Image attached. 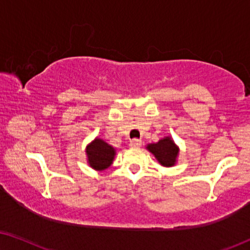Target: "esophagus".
<instances>
[{"label": "esophagus", "mask_w": 250, "mask_h": 250, "mask_svg": "<svg viewBox=\"0 0 250 250\" xmlns=\"http://www.w3.org/2000/svg\"><path fill=\"white\" fill-rule=\"evenodd\" d=\"M129 146H142V141L141 140H138V139H133L129 141Z\"/></svg>", "instance_id": "34e87169"}]
</instances>
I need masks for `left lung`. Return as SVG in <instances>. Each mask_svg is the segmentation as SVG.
<instances>
[{
  "label": "left lung",
  "instance_id": "left-lung-1",
  "mask_svg": "<svg viewBox=\"0 0 250 250\" xmlns=\"http://www.w3.org/2000/svg\"><path fill=\"white\" fill-rule=\"evenodd\" d=\"M146 148H148L150 152L155 155L157 160H158L163 166L169 167L175 164L177 153H179V149H177V146L174 145L173 140L170 138L162 139L157 143L149 145Z\"/></svg>",
  "mask_w": 250,
  "mask_h": 250
}]
</instances>
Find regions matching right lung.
<instances>
[{"instance_id":"1","label":"right lung","mask_w":250,"mask_h":250,"mask_svg":"<svg viewBox=\"0 0 250 250\" xmlns=\"http://www.w3.org/2000/svg\"><path fill=\"white\" fill-rule=\"evenodd\" d=\"M88 163L92 168L104 170L112 164L115 157V149L104 140L95 139L86 148Z\"/></svg>"}]
</instances>
